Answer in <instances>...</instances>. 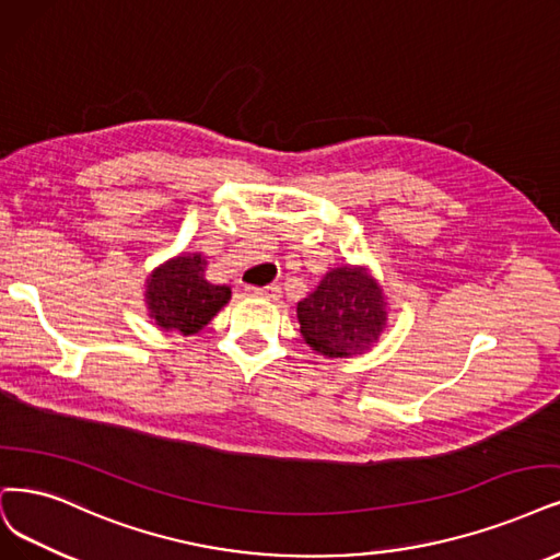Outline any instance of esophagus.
Segmentation results:
<instances>
[{
    "label": "esophagus",
    "mask_w": 560,
    "mask_h": 560,
    "mask_svg": "<svg viewBox=\"0 0 560 560\" xmlns=\"http://www.w3.org/2000/svg\"><path fill=\"white\" fill-rule=\"evenodd\" d=\"M246 295H254V298H265V300H279V298H281V288H279V285H265V288L246 285Z\"/></svg>",
    "instance_id": "obj_1"
}]
</instances>
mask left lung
I'll return each mask as SVG.
<instances>
[{
	"label": "left lung",
	"instance_id": "left-lung-1",
	"mask_svg": "<svg viewBox=\"0 0 560 560\" xmlns=\"http://www.w3.org/2000/svg\"><path fill=\"white\" fill-rule=\"evenodd\" d=\"M304 341L329 358L360 355L383 332L387 312L381 288L355 267H337L298 304Z\"/></svg>",
	"mask_w": 560,
	"mask_h": 560
}]
</instances>
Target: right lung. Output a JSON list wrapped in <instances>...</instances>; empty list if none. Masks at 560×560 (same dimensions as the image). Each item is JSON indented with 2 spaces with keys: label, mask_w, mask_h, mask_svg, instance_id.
<instances>
[{
  "label": "right lung",
  "mask_w": 560,
  "mask_h": 560,
  "mask_svg": "<svg viewBox=\"0 0 560 560\" xmlns=\"http://www.w3.org/2000/svg\"><path fill=\"white\" fill-rule=\"evenodd\" d=\"M231 300V288L205 279L200 254L177 256L154 269L148 283V304L163 329L196 335Z\"/></svg>",
  "instance_id": "add662e5"
}]
</instances>
